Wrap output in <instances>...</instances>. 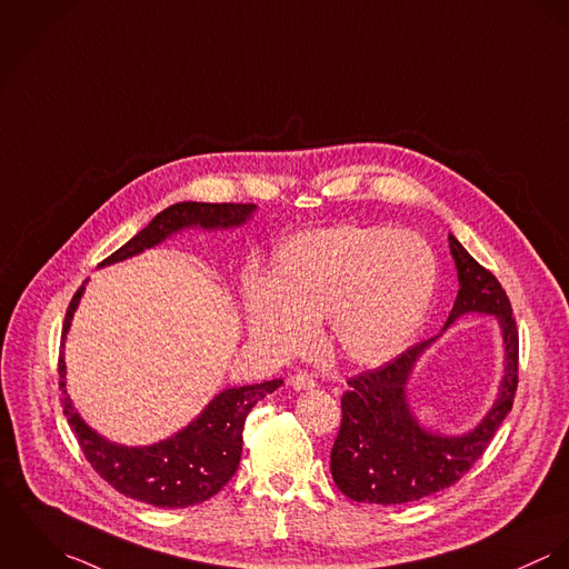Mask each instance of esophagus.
I'll use <instances>...</instances> for the list:
<instances>
[{
	"label": "esophagus",
	"mask_w": 569,
	"mask_h": 569,
	"mask_svg": "<svg viewBox=\"0 0 569 569\" xmlns=\"http://www.w3.org/2000/svg\"><path fill=\"white\" fill-rule=\"evenodd\" d=\"M290 386H292L295 390H310V388H315L316 381L315 378H310V376H306V373H295V376L290 378Z\"/></svg>",
	"instance_id": "34e87169"
}]
</instances>
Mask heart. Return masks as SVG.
Segmentation results:
<instances>
[{
    "label": "heart",
    "mask_w": 569,
    "mask_h": 569,
    "mask_svg": "<svg viewBox=\"0 0 569 569\" xmlns=\"http://www.w3.org/2000/svg\"><path fill=\"white\" fill-rule=\"evenodd\" d=\"M435 283L437 259L419 233L338 224L286 242L272 277H247V329L257 345L290 356L325 318L342 360L376 367L415 336Z\"/></svg>",
    "instance_id": "b5f03b06"
}]
</instances>
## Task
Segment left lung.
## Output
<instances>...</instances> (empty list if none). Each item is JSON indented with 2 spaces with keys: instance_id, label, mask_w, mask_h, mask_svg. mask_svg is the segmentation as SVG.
<instances>
[{
  "instance_id": "8db88e82",
  "label": "left lung",
  "mask_w": 569,
  "mask_h": 569,
  "mask_svg": "<svg viewBox=\"0 0 569 569\" xmlns=\"http://www.w3.org/2000/svg\"><path fill=\"white\" fill-rule=\"evenodd\" d=\"M458 270V297L442 331L460 316L493 315L505 338V376L487 417L467 435L442 437L419 426L406 386L417 360L439 338L423 340L376 371L349 379L342 395L340 432L331 447L336 487L356 502L406 505L456 485L485 453L517 390L519 336L505 288L449 233Z\"/></svg>"
}]
</instances>
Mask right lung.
Returning a JSON list of instances; mask_svg holds the SVG:
<instances>
[{
  "mask_svg": "<svg viewBox=\"0 0 569 569\" xmlns=\"http://www.w3.org/2000/svg\"><path fill=\"white\" fill-rule=\"evenodd\" d=\"M254 209V204L242 202H177L157 213L143 231L128 240L122 249L109 254L100 266H111L132 254L143 253L146 249L161 244L172 233L191 227L207 231L242 227L253 218ZM84 283L67 308L63 342L84 292ZM59 376L67 423L98 476L127 498L159 508H188L213 498L233 478L240 465L242 432L249 412L259 399L283 383L281 379H270L263 383L227 388L218 392L190 426L174 437L154 445L127 447L100 437L76 412L64 390L63 353L59 358Z\"/></svg>",
  "mask_w": 569,
  "mask_h": 569,
  "instance_id": "right-lung-1",
  "label": "right lung"
}]
</instances>
